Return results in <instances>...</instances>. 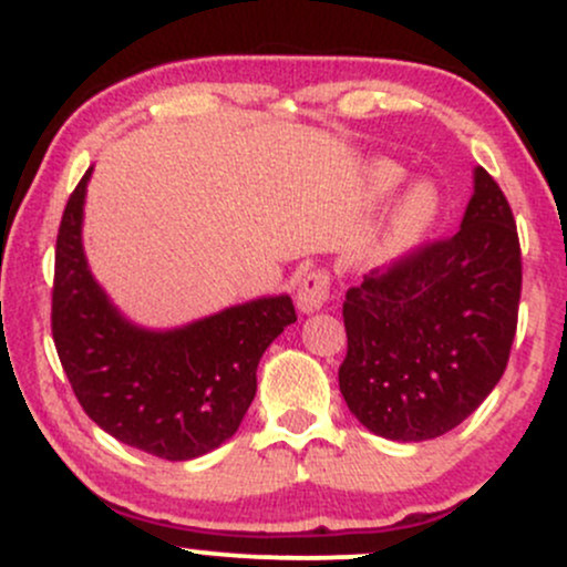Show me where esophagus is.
<instances>
[{"instance_id":"obj_1","label":"esophagus","mask_w":567,"mask_h":567,"mask_svg":"<svg viewBox=\"0 0 567 567\" xmlns=\"http://www.w3.org/2000/svg\"><path fill=\"white\" fill-rule=\"evenodd\" d=\"M328 298H330V275L324 269L309 271V275L301 279V285H298L296 303L303 315H311V311L322 309Z\"/></svg>"}]
</instances>
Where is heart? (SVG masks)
<instances>
[{
  "label": "heart",
  "mask_w": 567,
  "mask_h": 567,
  "mask_svg": "<svg viewBox=\"0 0 567 567\" xmlns=\"http://www.w3.org/2000/svg\"><path fill=\"white\" fill-rule=\"evenodd\" d=\"M405 181V171L394 162H375L368 173L370 194L375 199L389 197L396 186ZM440 194L429 181H419L402 194L394 210L389 213L386 226H383L375 243L370 245V261L375 266H386L410 256L415 247L424 245V239L432 234L434 224L440 218Z\"/></svg>",
  "instance_id": "obj_1"
}]
</instances>
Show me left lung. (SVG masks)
<instances>
[{"mask_svg": "<svg viewBox=\"0 0 567 567\" xmlns=\"http://www.w3.org/2000/svg\"><path fill=\"white\" fill-rule=\"evenodd\" d=\"M523 258L512 207L474 167L461 229L373 269L343 301L347 360L338 386L373 434L442 437L504 375L517 330Z\"/></svg>", "mask_w": 567, "mask_h": 567, "instance_id": "8db88e82", "label": "left lung"}]
</instances>
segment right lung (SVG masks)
<instances>
[{"mask_svg":"<svg viewBox=\"0 0 567 567\" xmlns=\"http://www.w3.org/2000/svg\"><path fill=\"white\" fill-rule=\"evenodd\" d=\"M82 175L55 243L53 341L71 389L103 432L165 461L216 451L243 424L269 343L296 322L290 296L229 306L173 330L130 322L95 282L82 247Z\"/></svg>","mask_w":567,"mask_h":567,"instance_id":"1","label":"right lung"}]
</instances>
